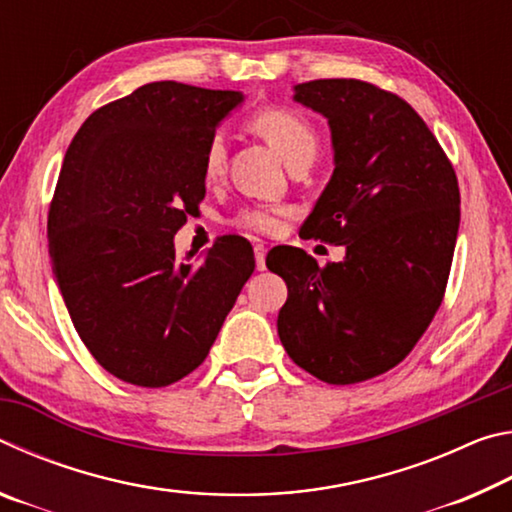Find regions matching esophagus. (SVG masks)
<instances>
[{
	"mask_svg": "<svg viewBox=\"0 0 512 512\" xmlns=\"http://www.w3.org/2000/svg\"><path fill=\"white\" fill-rule=\"evenodd\" d=\"M255 266H257V271H264L266 268V246L264 244H255Z\"/></svg>",
	"mask_w": 512,
	"mask_h": 512,
	"instance_id": "obj_1",
	"label": "esophagus"
}]
</instances>
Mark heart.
Instances as JSON below:
<instances>
[{
	"instance_id": "obj_1",
	"label": "heart",
	"mask_w": 512,
	"mask_h": 512,
	"mask_svg": "<svg viewBox=\"0 0 512 512\" xmlns=\"http://www.w3.org/2000/svg\"><path fill=\"white\" fill-rule=\"evenodd\" d=\"M255 131L273 146L277 155L289 164L302 158H316L318 151V135L314 126L291 108H264L250 119ZM225 171V140L221 133H214L203 153V176L207 183H216ZM284 210L271 205H250L241 207L235 216V225L255 235H273L280 228Z\"/></svg>"
}]
</instances>
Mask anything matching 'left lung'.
Wrapping results in <instances>:
<instances>
[{
    "label": "left lung",
    "instance_id": "left-lung-1",
    "mask_svg": "<svg viewBox=\"0 0 512 512\" xmlns=\"http://www.w3.org/2000/svg\"><path fill=\"white\" fill-rule=\"evenodd\" d=\"M293 99L327 117L334 173L300 237L343 246L318 266L284 248L271 268L289 298L277 334L302 370L359 384L395 368L443 302L461 192L452 162L409 103L357 79L296 85Z\"/></svg>",
    "mask_w": 512,
    "mask_h": 512
}]
</instances>
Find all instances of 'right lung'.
<instances>
[{"instance_id": "right-lung-1", "label": "right lung", "mask_w": 512, "mask_h": 512, "mask_svg": "<svg viewBox=\"0 0 512 512\" xmlns=\"http://www.w3.org/2000/svg\"><path fill=\"white\" fill-rule=\"evenodd\" d=\"M241 101L235 90L146 83L94 110L65 153L51 264L85 348L126 384L162 388L201 366L255 271L237 235L201 262L173 248L205 198V146Z\"/></svg>"}]
</instances>
